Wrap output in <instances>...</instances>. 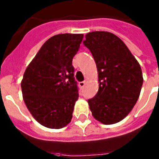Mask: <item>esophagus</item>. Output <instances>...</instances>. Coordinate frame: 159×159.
<instances>
[{"mask_svg": "<svg viewBox=\"0 0 159 159\" xmlns=\"http://www.w3.org/2000/svg\"><path fill=\"white\" fill-rule=\"evenodd\" d=\"M86 83H87V82H86V81L81 82H79V86L81 87H82V88H83V87H84L85 86H86Z\"/></svg>", "mask_w": 159, "mask_h": 159, "instance_id": "esophagus-1", "label": "esophagus"}]
</instances>
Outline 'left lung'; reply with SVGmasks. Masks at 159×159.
Returning <instances> with one entry per match:
<instances>
[{"label": "left lung", "instance_id": "1", "mask_svg": "<svg viewBox=\"0 0 159 159\" xmlns=\"http://www.w3.org/2000/svg\"><path fill=\"white\" fill-rule=\"evenodd\" d=\"M83 44L97 64L99 89L88 104L94 118L105 125L122 120L138 101L143 85L140 65L123 41L114 34L94 31Z\"/></svg>", "mask_w": 159, "mask_h": 159}]
</instances>
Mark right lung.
Listing matches in <instances>:
<instances>
[{
	"label": "right lung",
	"instance_id": "obj_1",
	"mask_svg": "<svg viewBox=\"0 0 159 159\" xmlns=\"http://www.w3.org/2000/svg\"><path fill=\"white\" fill-rule=\"evenodd\" d=\"M83 34H61L41 47L24 73L22 94L27 108L42 125L61 129L72 118L78 87L72 58Z\"/></svg>",
	"mask_w": 159,
	"mask_h": 159
}]
</instances>
